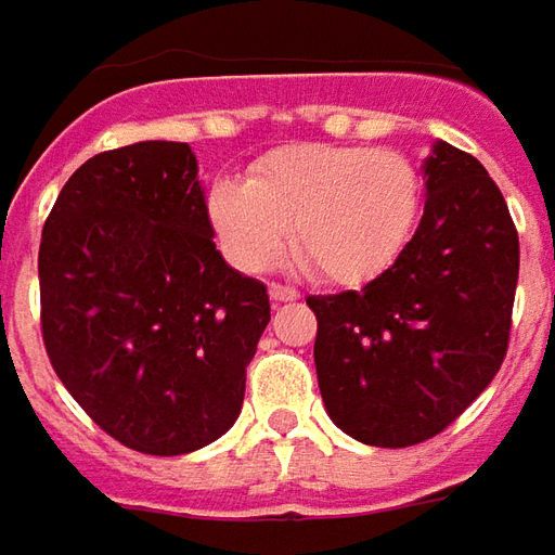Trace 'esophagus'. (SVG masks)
Here are the masks:
<instances>
[{
  "label": "esophagus",
  "mask_w": 555,
  "mask_h": 555,
  "mask_svg": "<svg viewBox=\"0 0 555 555\" xmlns=\"http://www.w3.org/2000/svg\"><path fill=\"white\" fill-rule=\"evenodd\" d=\"M269 293H271V301H274V305H284V301H296L301 296L299 289H293V286H284V284H271Z\"/></svg>",
  "instance_id": "34e87169"
}]
</instances>
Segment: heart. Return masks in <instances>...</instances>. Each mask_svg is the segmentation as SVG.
Masks as SVG:
<instances>
[{"mask_svg":"<svg viewBox=\"0 0 555 555\" xmlns=\"http://www.w3.org/2000/svg\"><path fill=\"white\" fill-rule=\"evenodd\" d=\"M420 198V171L399 151L293 144L262 156L247 181H214L208 217L241 269H271L293 232L296 256L314 278L362 286L408 247Z\"/></svg>","mask_w":555,"mask_h":555,"instance_id":"heart-1","label":"heart"}]
</instances>
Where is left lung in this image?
I'll return each instance as SVG.
<instances>
[{
  "instance_id": "obj_1",
  "label": "left lung",
  "mask_w": 555,
  "mask_h": 555,
  "mask_svg": "<svg viewBox=\"0 0 555 555\" xmlns=\"http://www.w3.org/2000/svg\"><path fill=\"white\" fill-rule=\"evenodd\" d=\"M519 238L475 156L438 141L414 238L362 289L311 296L328 416L372 447L423 444L499 374L511 341Z\"/></svg>"
}]
</instances>
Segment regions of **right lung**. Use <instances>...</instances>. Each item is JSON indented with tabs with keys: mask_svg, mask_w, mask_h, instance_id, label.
<instances>
[{
	"mask_svg": "<svg viewBox=\"0 0 555 555\" xmlns=\"http://www.w3.org/2000/svg\"><path fill=\"white\" fill-rule=\"evenodd\" d=\"M183 141L87 159L38 247L41 338L72 399L114 441L181 456L238 420L271 320L266 284L229 269Z\"/></svg>",
	"mask_w": 555,
	"mask_h": 555,
	"instance_id": "1",
	"label": "right lung"
}]
</instances>
